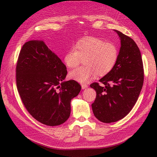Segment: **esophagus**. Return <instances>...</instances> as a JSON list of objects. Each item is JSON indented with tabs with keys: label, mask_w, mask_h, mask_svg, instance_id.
I'll return each instance as SVG.
<instances>
[{
	"label": "esophagus",
	"mask_w": 157,
	"mask_h": 157,
	"mask_svg": "<svg viewBox=\"0 0 157 157\" xmlns=\"http://www.w3.org/2000/svg\"><path fill=\"white\" fill-rule=\"evenodd\" d=\"M81 86H82V89H85V88L88 87V85H87V84H82V85H81Z\"/></svg>",
	"instance_id": "esophagus-1"
}]
</instances>
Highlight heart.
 I'll use <instances>...</instances> for the list:
<instances>
[{"label": "heart", "instance_id": "heart-1", "mask_svg": "<svg viewBox=\"0 0 157 157\" xmlns=\"http://www.w3.org/2000/svg\"><path fill=\"white\" fill-rule=\"evenodd\" d=\"M118 56L117 46L98 37L87 36L78 40L65 54L64 62L68 67L78 65L85 57L84 64L69 74L70 78L80 83H88L99 76L108 74L115 67Z\"/></svg>", "mask_w": 157, "mask_h": 157}]
</instances>
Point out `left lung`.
<instances>
[{
  "instance_id": "left-lung-1",
  "label": "left lung",
  "mask_w": 157,
  "mask_h": 157,
  "mask_svg": "<svg viewBox=\"0 0 157 157\" xmlns=\"http://www.w3.org/2000/svg\"><path fill=\"white\" fill-rule=\"evenodd\" d=\"M115 31L121 48L115 67L97 82L90 84L96 92L92 104L94 116L102 122L111 123L126 117L134 106L143 86L144 73L138 46L130 37Z\"/></svg>"
}]
</instances>
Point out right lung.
<instances>
[{"label":"right lung","instance_id":"add662e5","mask_svg":"<svg viewBox=\"0 0 157 157\" xmlns=\"http://www.w3.org/2000/svg\"><path fill=\"white\" fill-rule=\"evenodd\" d=\"M67 71L43 40L25 42L16 66V84L23 105L42 124H63L71 114V99L81 86L74 80L64 81Z\"/></svg>","mask_w":157,"mask_h":157}]
</instances>
